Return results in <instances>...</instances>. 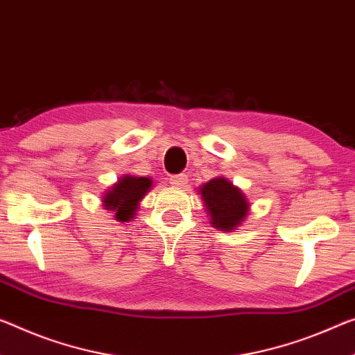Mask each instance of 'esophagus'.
I'll list each match as a JSON object with an SVG mask.
<instances>
[{
    "label": "esophagus",
    "mask_w": 355,
    "mask_h": 355,
    "mask_svg": "<svg viewBox=\"0 0 355 355\" xmlns=\"http://www.w3.org/2000/svg\"><path fill=\"white\" fill-rule=\"evenodd\" d=\"M187 183H188V175H187V173H177V175H172L171 177V184H172V187L182 188Z\"/></svg>",
    "instance_id": "34e87169"
}]
</instances>
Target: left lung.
<instances>
[{
    "label": "left lung",
    "instance_id": "8db88e82",
    "mask_svg": "<svg viewBox=\"0 0 355 355\" xmlns=\"http://www.w3.org/2000/svg\"><path fill=\"white\" fill-rule=\"evenodd\" d=\"M200 193L215 227L232 230L243 221L250 207L248 202L241 191L226 178L210 180L200 188Z\"/></svg>",
    "mask_w": 355,
    "mask_h": 355
}]
</instances>
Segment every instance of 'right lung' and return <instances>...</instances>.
Wrapping results in <instances>:
<instances>
[{
    "label": "right lung",
    "mask_w": 355,
    "mask_h": 355,
    "mask_svg": "<svg viewBox=\"0 0 355 355\" xmlns=\"http://www.w3.org/2000/svg\"><path fill=\"white\" fill-rule=\"evenodd\" d=\"M151 188V180L145 177H123L120 182L112 187L109 193L104 196V207L107 210H115L118 221H129L136 215L139 200L148 193Z\"/></svg>",
    "instance_id": "right-lung-1"
}]
</instances>
